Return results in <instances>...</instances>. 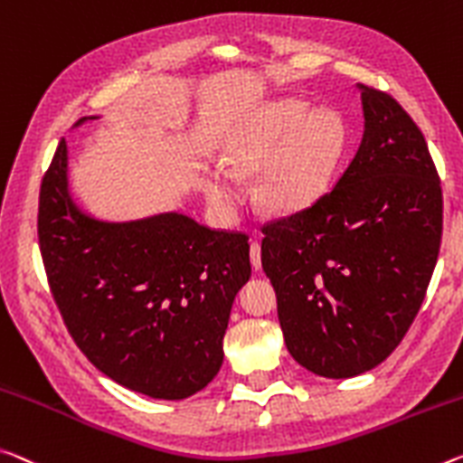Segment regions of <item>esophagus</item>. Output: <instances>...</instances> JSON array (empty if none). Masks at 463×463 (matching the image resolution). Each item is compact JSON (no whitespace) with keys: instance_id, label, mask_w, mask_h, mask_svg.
I'll return each instance as SVG.
<instances>
[{"instance_id":"esophagus-1","label":"esophagus","mask_w":463,"mask_h":463,"mask_svg":"<svg viewBox=\"0 0 463 463\" xmlns=\"http://www.w3.org/2000/svg\"><path fill=\"white\" fill-rule=\"evenodd\" d=\"M249 258H251V266L255 269H261V245L258 241H253L251 249H249Z\"/></svg>"}]
</instances>
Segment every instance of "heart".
Segmentation results:
<instances>
[{
  "label": "heart",
  "mask_w": 463,
  "mask_h": 463,
  "mask_svg": "<svg viewBox=\"0 0 463 463\" xmlns=\"http://www.w3.org/2000/svg\"><path fill=\"white\" fill-rule=\"evenodd\" d=\"M348 150V129L332 109L303 99L263 102L237 121L222 142L224 166H216L205 194L231 214L243 200L237 175L258 173L255 200L269 214L311 210L332 192Z\"/></svg>",
  "instance_id": "heart-1"
}]
</instances>
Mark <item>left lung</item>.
<instances>
[{
	"label": "left lung",
	"mask_w": 463,
	"mask_h": 463,
	"mask_svg": "<svg viewBox=\"0 0 463 463\" xmlns=\"http://www.w3.org/2000/svg\"><path fill=\"white\" fill-rule=\"evenodd\" d=\"M361 146L311 210L263 226L261 266L286 348L319 377L375 369L412 326L443 231V195L424 136L390 94L356 84Z\"/></svg>",
	"instance_id": "left-lung-1"
}]
</instances>
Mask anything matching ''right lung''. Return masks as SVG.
<instances>
[{
    "mask_svg": "<svg viewBox=\"0 0 463 463\" xmlns=\"http://www.w3.org/2000/svg\"><path fill=\"white\" fill-rule=\"evenodd\" d=\"M99 119L82 117L76 126ZM39 243L73 342L100 373L154 400H185L218 375L232 300L251 276L247 234L183 212L105 220L71 195L61 139L43 177Z\"/></svg>",
    "mask_w": 463,
    "mask_h": 463,
    "instance_id": "obj_1",
    "label": "right lung"
}]
</instances>
